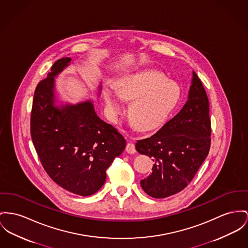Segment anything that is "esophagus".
I'll list each match as a JSON object with an SVG mask.
<instances>
[{"mask_svg": "<svg viewBox=\"0 0 248 248\" xmlns=\"http://www.w3.org/2000/svg\"><path fill=\"white\" fill-rule=\"evenodd\" d=\"M126 151H127L128 153H130V154H133V153H135V152H136V149H135V146H134V144H132V143H128V144H127V146H126Z\"/></svg>", "mask_w": 248, "mask_h": 248, "instance_id": "34e87169", "label": "esophagus"}]
</instances>
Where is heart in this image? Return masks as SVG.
<instances>
[{
    "mask_svg": "<svg viewBox=\"0 0 248 248\" xmlns=\"http://www.w3.org/2000/svg\"><path fill=\"white\" fill-rule=\"evenodd\" d=\"M117 93L125 100H132L130 117L141 131H149L159 126L176 106L180 90L176 83L166 81L161 73L143 70L119 79L116 84ZM104 99L113 116L125 111L123 100L110 88H105Z\"/></svg>",
    "mask_w": 248,
    "mask_h": 248,
    "instance_id": "obj_1",
    "label": "heart"
}]
</instances>
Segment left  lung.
I'll list each match as a JSON object with an SVG mask.
<instances>
[{"label":"left lung","instance_id":"left-lung-1","mask_svg":"<svg viewBox=\"0 0 248 248\" xmlns=\"http://www.w3.org/2000/svg\"><path fill=\"white\" fill-rule=\"evenodd\" d=\"M211 134L209 99L201 80L193 72L189 98L180 113L135 145L140 154L148 155L155 163L152 173L140 182L143 190L155 198L182 191L208 156Z\"/></svg>","mask_w":248,"mask_h":248}]
</instances>
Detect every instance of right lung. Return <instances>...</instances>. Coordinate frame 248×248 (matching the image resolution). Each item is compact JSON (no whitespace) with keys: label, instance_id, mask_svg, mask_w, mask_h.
<instances>
[{"label":"right lung","instance_id":"add662e5","mask_svg":"<svg viewBox=\"0 0 248 248\" xmlns=\"http://www.w3.org/2000/svg\"><path fill=\"white\" fill-rule=\"evenodd\" d=\"M57 60L37 83L31 111V137L50 179L73 194L87 197L99 191L106 170L126 147L115 127L97 116L91 101L53 106V77L70 62Z\"/></svg>","mask_w":248,"mask_h":248}]
</instances>
